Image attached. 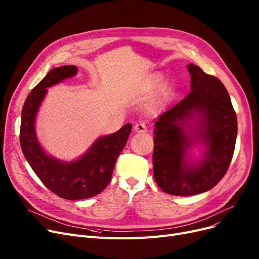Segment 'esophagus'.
Wrapping results in <instances>:
<instances>
[{
    "label": "esophagus",
    "instance_id": "esophagus-1",
    "mask_svg": "<svg viewBox=\"0 0 259 259\" xmlns=\"http://www.w3.org/2000/svg\"><path fill=\"white\" fill-rule=\"evenodd\" d=\"M147 130H148V128H147V126H146V123H144V122H139L136 126H134V131L138 133H145V132H147Z\"/></svg>",
    "mask_w": 259,
    "mask_h": 259
}]
</instances>
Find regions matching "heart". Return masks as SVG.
<instances>
[{
  "instance_id": "b5f03b06",
  "label": "heart",
  "mask_w": 259,
  "mask_h": 259,
  "mask_svg": "<svg viewBox=\"0 0 259 259\" xmlns=\"http://www.w3.org/2000/svg\"><path fill=\"white\" fill-rule=\"evenodd\" d=\"M157 80H160V77H159V78H157Z\"/></svg>"
}]
</instances>
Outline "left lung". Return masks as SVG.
<instances>
[{
  "label": "left lung",
  "instance_id": "left-lung-1",
  "mask_svg": "<svg viewBox=\"0 0 259 259\" xmlns=\"http://www.w3.org/2000/svg\"><path fill=\"white\" fill-rule=\"evenodd\" d=\"M187 70L192 92L155 121L152 155L156 184L166 194L182 197L207 192L220 182L237 138V117L226 87L198 65L190 63ZM196 142L204 143L206 151L198 163H189L186 153Z\"/></svg>",
  "mask_w": 259,
  "mask_h": 259
}]
</instances>
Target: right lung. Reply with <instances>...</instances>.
Instances as JSON below:
<instances>
[{"label": "right lung", "instance_id": "1", "mask_svg": "<svg viewBox=\"0 0 259 259\" xmlns=\"http://www.w3.org/2000/svg\"><path fill=\"white\" fill-rule=\"evenodd\" d=\"M75 65L56 67L28 94L21 115L20 144L28 164L51 192L66 200L91 198L109 184L114 165L125 147L132 129L131 123L117 132L97 139L91 148L74 162H62L48 155L40 146L35 130L38 109L48 88L77 73Z\"/></svg>", "mask_w": 259, "mask_h": 259}]
</instances>
